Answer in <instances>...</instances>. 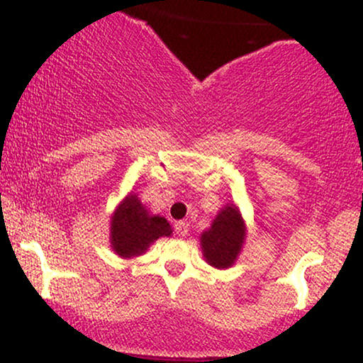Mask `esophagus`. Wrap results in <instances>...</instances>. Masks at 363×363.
I'll use <instances>...</instances> for the list:
<instances>
[{
    "mask_svg": "<svg viewBox=\"0 0 363 363\" xmlns=\"http://www.w3.org/2000/svg\"><path fill=\"white\" fill-rule=\"evenodd\" d=\"M174 228H176V234L179 237H186L187 232H189V223L187 222H177L174 225Z\"/></svg>",
    "mask_w": 363,
    "mask_h": 363,
    "instance_id": "obj_1",
    "label": "esophagus"
}]
</instances>
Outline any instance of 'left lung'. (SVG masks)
<instances>
[{"label":"left lung","mask_w":363,"mask_h":363,"mask_svg":"<svg viewBox=\"0 0 363 363\" xmlns=\"http://www.w3.org/2000/svg\"><path fill=\"white\" fill-rule=\"evenodd\" d=\"M247 227L235 203H227L216 213L210 228L199 237L203 257L216 269H227L235 264L242 252Z\"/></svg>","instance_id":"8db88e82"}]
</instances>
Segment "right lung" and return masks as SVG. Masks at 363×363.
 <instances>
[{"label":"right lung","mask_w":363,"mask_h":363,"mask_svg":"<svg viewBox=\"0 0 363 363\" xmlns=\"http://www.w3.org/2000/svg\"><path fill=\"white\" fill-rule=\"evenodd\" d=\"M170 235L167 220L150 213L135 193L124 196L111 215V249L123 259L141 256L157 239Z\"/></svg>","instance_id":"1"}]
</instances>
